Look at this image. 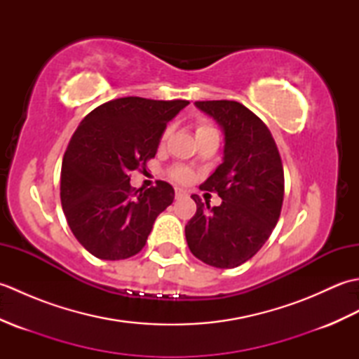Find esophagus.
Segmentation results:
<instances>
[{
    "label": "esophagus",
    "instance_id": "34e87169",
    "mask_svg": "<svg viewBox=\"0 0 359 359\" xmlns=\"http://www.w3.org/2000/svg\"><path fill=\"white\" fill-rule=\"evenodd\" d=\"M184 196H187V191H184V189H180V188H175V197H184Z\"/></svg>",
    "mask_w": 359,
    "mask_h": 359
}]
</instances>
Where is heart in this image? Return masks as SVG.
Wrapping results in <instances>:
<instances>
[{
    "label": "heart",
    "instance_id": "heart-1",
    "mask_svg": "<svg viewBox=\"0 0 359 359\" xmlns=\"http://www.w3.org/2000/svg\"><path fill=\"white\" fill-rule=\"evenodd\" d=\"M208 129H212L208 123H205V121H201L199 125H197V133H202V131H208ZM171 133V128L165 129V133L162 135V142H165L168 139V135ZM171 177L175 179L177 182H182V184H187L193 179V171L189 170L187 166H174L171 170Z\"/></svg>",
    "mask_w": 359,
    "mask_h": 359
}]
</instances>
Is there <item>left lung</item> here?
<instances>
[{
  "label": "left lung",
  "instance_id": "obj_1",
  "mask_svg": "<svg viewBox=\"0 0 359 359\" xmlns=\"http://www.w3.org/2000/svg\"><path fill=\"white\" fill-rule=\"evenodd\" d=\"M225 134L224 162L201 185L222 203L210 207L193 194L196 215L185 226L191 253L216 269H234L262 248L284 201V168L270 129L231 100L196 102Z\"/></svg>",
  "mask_w": 359,
  "mask_h": 359
}]
</instances>
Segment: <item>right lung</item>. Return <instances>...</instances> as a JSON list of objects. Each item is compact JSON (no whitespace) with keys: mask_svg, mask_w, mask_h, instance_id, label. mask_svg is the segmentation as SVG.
<instances>
[{"mask_svg":"<svg viewBox=\"0 0 359 359\" xmlns=\"http://www.w3.org/2000/svg\"><path fill=\"white\" fill-rule=\"evenodd\" d=\"M188 103L123 97L81 120L63 157L60 197L67 225L90 255L104 261L137 255L172 203L170 184L135 189L129 174L144 170L166 123Z\"/></svg>","mask_w":359,"mask_h":359,"instance_id":"obj_1","label":"right lung"}]
</instances>
